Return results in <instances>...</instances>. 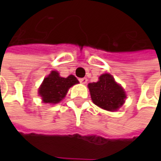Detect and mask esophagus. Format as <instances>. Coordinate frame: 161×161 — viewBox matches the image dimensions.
<instances>
[{"mask_svg": "<svg viewBox=\"0 0 161 161\" xmlns=\"http://www.w3.org/2000/svg\"><path fill=\"white\" fill-rule=\"evenodd\" d=\"M79 81H80V83L81 84H86L87 83V78H86V77H83V78H80L79 79Z\"/></svg>", "mask_w": 161, "mask_h": 161, "instance_id": "34e87169", "label": "esophagus"}]
</instances>
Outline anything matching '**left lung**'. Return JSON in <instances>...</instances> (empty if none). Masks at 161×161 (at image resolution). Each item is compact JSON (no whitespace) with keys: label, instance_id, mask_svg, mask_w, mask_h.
Segmentation results:
<instances>
[{"label":"left lung","instance_id":"left-lung-1","mask_svg":"<svg viewBox=\"0 0 161 161\" xmlns=\"http://www.w3.org/2000/svg\"><path fill=\"white\" fill-rule=\"evenodd\" d=\"M92 102L107 111H117L127 98L123 87L118 85L110 74H103L98 82L88 84Z\"/></svg>","mask_w":161,"mask_h":161}]
</instances>
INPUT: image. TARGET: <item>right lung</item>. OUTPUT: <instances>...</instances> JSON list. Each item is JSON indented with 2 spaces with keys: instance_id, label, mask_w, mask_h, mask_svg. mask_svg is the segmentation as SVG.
<instances>
[{
  "instance_id": "right-lung-1",
  "label": "right lung",
  "mask_w": 161,
  "mask_h": 161,
  "mask_svg": "<svg viewBox=\"0 0 161 161\" xmlns=\"http://www.w3.org/2000/svg\"><path fill=\"white\" fill-rule=\"evenodd\" d=\"M78 84V80L74 75L61 77L57 71H52L39 87L38 93L45 103H58L67 94L69 88Z\"/></svg>"
}]
</instances>
